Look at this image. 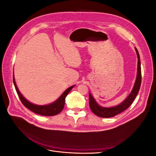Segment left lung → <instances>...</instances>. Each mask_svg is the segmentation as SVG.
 I'll return each mask as SVG.
<instances>
[{
	"mask_svg": "<svg viewBox=\"0 0 156 156\" xmlns=\"http://www.w3.org/2000/svg\"><path fill=\"white\" fill-rule=\"evenodd\" d=\"M135 51L136 52L138 57V67H137V75H136V81L134 84V87L131 92L126 100L122 102L119 105H117L113 107L105 108L102 107L99 105L95 100L91 96L90 94H89V105L91 111L96 115L101 117V118H111L115 116V115L120 114V112H123L126 109H127L133 102L135 98L140 90V84H141V68H140V56L139 52L135 48Z\"/></svg>",
	"mask_w": 156,
	"mask_h": 156,
	"instance_id": "obj_1",
	"label": "left lung"
}]
</instances>
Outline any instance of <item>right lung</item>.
Wrapping results in <instances>:
<instances>
[{
  "label": "right lung",
  "mask_w": 156,
  "mask_h": 156,
  "mask_svg": "<svg viewBox=\"0 0 156 156\" xmlns=\"http://www.w3.org/2000/svg\"><path fill=\"white\" fill-rule=\"evenodd\" d=\"M13 81L14 86H15L18 96L20 98L21 101L25 107L29 108V110L32 111L36 114H38L43 116H55L58 115L61 111H62L63 108L65 104V98L70 92L74 86L68 88L67 90H66L65 92L61 95V96L57 100L55 101L54 103H51L48 105H34L33 103H31L29 101H27L26 99L22 96V94L19 91V90L17 87L16 83L15 81V79L13 75Z\"/></svg>",
  "instance_id": "1"
}]
</instances>
